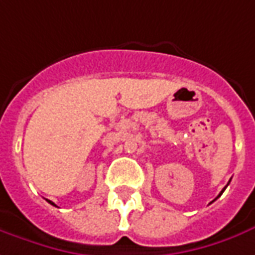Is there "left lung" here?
Masks as SVG:
<instances>
[{
  "instance_id": "1",
  "label": "left lung",
  "mask_w": 255,
  "mask_h": 255,
  "mask_svg": "<svg viewBox=\"0 0 255 255\" xmlns=\"http://www.w3.org/2000/svg\"><path fill=\"white\" fill-rule=\"evenodd\" d=\"M229 183H230V181H229ZM229 183H228V184H229ZM226 187H228V186H226ZM226 187H225V188H226ZM225 188H223L222 191H221V194H219V195H218V197H216V198H215V200H218V198H219V197H221V195H222V193H223V191H225ZM215 200H214V201H215ZM214 201H212V202H214Z\"/></svg>"
}]
</instances>
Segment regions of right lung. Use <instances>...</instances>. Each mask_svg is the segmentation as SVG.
Wrapping results in <instances>:
<instances>
[{
    "instance_id": "add662e5",
    "label": "right lung",
    "mask_w": 255,
    "mask_h": 255,
    "mask_svg": "<svg viewBox=\"0 0 255 255\" xmlns=\"http://www.w3.org/2000/svg\"><path fill=\"white\" fill-rule=\"evenodd\" d=\"M48 202H50V204H51V205H54V204H53V202H51V201H48Z\"/></svg>"
}]
</instances>
